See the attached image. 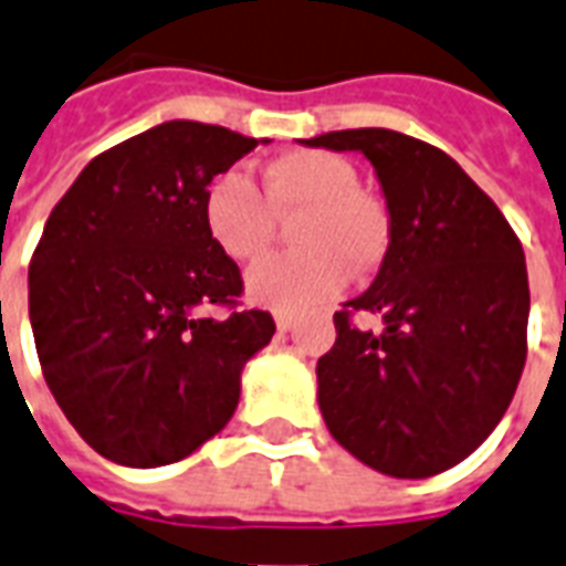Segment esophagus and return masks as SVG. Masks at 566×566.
<instances>
[{
	"instance_id": "34e87169",
	"label": "esophagus",
	"mask_w": 566,
	"mask_h": 566,
	"mask_svg": "<svg viewBox=\"0 0 566 566\" xmlns=\"http://www.w3.org/2000/svg\"><path fill=\"white\" fill-rule=\"evenodd\" d=\"M274 318H277V331H280V334H286V331L295 328V318L289 316V313H277V316H274Z\"/></svg>"
}]
</instances>
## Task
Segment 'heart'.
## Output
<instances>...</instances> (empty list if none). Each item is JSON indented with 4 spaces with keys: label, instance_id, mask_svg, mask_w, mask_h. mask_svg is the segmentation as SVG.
<instances>
[{
    "label": "heart",
    "instance_id": "b5f03b06",
    "mask_svg": "<svg viewBox=\"0 0 566 566\" xmlns=\"http://www.w3.org/2000/svg\"><path fill=\"white\" fill-rule=\"evenodd\" d=\"M262 190L241 172H223L206 190L202 220L229 259L262 256L277 218L295 220V253L262 259L248 271V295L262 307L301 313L343 292L352 274H369L385 253V218L358 193V172L328 151H289L271 160Z\"/></svg>",
    "mask_w": 566,
    "mask_h": 566
}]
</instances>
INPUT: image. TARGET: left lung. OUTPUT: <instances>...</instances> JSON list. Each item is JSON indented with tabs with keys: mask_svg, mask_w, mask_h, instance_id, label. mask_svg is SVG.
<instances>
[{
	"mask_svg": "<svg viewBox=\"0 0 566 566\" xmlns=\"http://www.w3.org/2000/svg\"><path fill=\"white\" fill-rule=\"evenodd\" d=\"M304 146L360 151L390 214L379 277L334 313L318 409L343 448L390 478H432L504 418L528 355V271L507 218L441 148L385 127ZM355 312H379L381 335Z\"/></svg>",
	"mask_w": 566,
	"mask_h": 566,
	"instance_id": "1",
	"label": "left lung"
}]
</instances>
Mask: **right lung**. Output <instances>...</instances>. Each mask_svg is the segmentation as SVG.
<instances>
[{
    "label": "right lung",
    "mask_w": 566,
    "mask_h": 566,
    "mask_svg": "<svg viewBox=\"0 0 566 566\" xmlns=\"http://www.w3.org/2000/svg\"><path fill=\"white\" fill-rule=\"evenodd\" d=\"M259 139L164 122L106 148L46 218L29 262V318L46 388L88 448L157 469L227 427L241 369L274 337L241 310V271L211 241V178ZM223 306L227 319H206Z\"/></svg>",
    "instance_id": "1"
}]
</instances>
